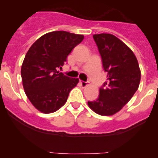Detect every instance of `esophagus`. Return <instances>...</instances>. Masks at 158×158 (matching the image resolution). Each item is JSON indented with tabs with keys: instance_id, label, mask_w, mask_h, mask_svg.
<instances>
[{
	"instance_id": "obj_1",
	"label": "esophagus",
	"mask_w": 158,
	"mask_h": 158,
	"mask_svg": "<svg viewBox=\"0 0 158 158\" xmlns=\"http://www.w3.org/2000/svg\"><path fill=\"white\" fill-rule=\"evenodd\" d=\"M79 83L81 84V85H82V87H85L87 85H88V82H84V81H82V80L79 81Z\"/></svg>"
}]
</instances>
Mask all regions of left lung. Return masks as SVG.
<instances>
[{"label": "left lung", "mask_w": 158, "mask_h": 158, "mask_svg": "<svg viewBox=\"0 0 158 158\" xmlns=\"http://www.w3.org/2000/svg\"><path fill=\"white\" fill-rule=\"evenodd\" d=\"M101 55L107 82L99 89L95 101L88 102L91 109L101 115H112L127 104L138 90L141 70L138 60L122 40L109 33L94 34Z\"/></svg>", "instance_id": "left-lung-1"}]
</instances>
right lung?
Listing matches in <instances>:
<instances>
[{"label":"right lung","instance_id":"add662e5","mask_svg":"<svg viewBox=\"0 0 158 158\" xmlns=\"http://www.w3.org/2000/svg\"><path fill=\"white\" fill-rule=\"evenodd\" d=\"M83 35L53 31L40 37L27 52L21 66L25 93L33 106L45 114L60 109L79 82L60 73L68 55Z\"/></svg>","mask_w":158,"mask_h":158}]
</instances>
